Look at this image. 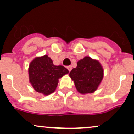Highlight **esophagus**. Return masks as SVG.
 <instances>
[{
	"instance_id": "esophagus-1",
	"label": "esophagus",
	"mask_w": 134,
	"mask_h": 134,
	"mask_svg": "<svg viewBox=\"0 0 134 134\" xmlns=\"http://www.w3.org/2000/svg\"><path fill=\"white\" fill-rule=\"evenodd\" d=\"M67 69L69 70V72L71 71V69H72V67H71V66H67Z\"/></svg>"
}]
</instances>
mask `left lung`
<instances>
[{"mask_svg":"<svg viewBox=\"0 0 134 134\" xmlns=\"http://www.w3.org/2000/svg\"><path fill=\"white\" fill-rule=\"evenodd\" d=\"M103 69L100 63L89 56L78 61L69 76L74 80L76 88L82 94L94 92L103 78Z\"/></svg>","mask_w":134,"mask_h":134,"instance_id":"obj_1","label":"left lung"}]
</instances>
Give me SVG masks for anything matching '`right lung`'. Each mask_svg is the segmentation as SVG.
<instances>
[{
    "label": "right lung",
    "mask_w": 134,
    "mask_h": 134,
    "mask_svg": "<svg viewBox=\"0 0 134 134\" xmlns=\"http://www.w3.org/2000/svg\"><path fill=\"white\" fill-rule=\"evenodd\" d=\"M28 73L30 82L34 90L48 95L55 91L59 78L69 73V71L62 65H54L52 59L45 55L36 58L31 62Z\"/></svg>",
    "instance_id": "add662e5"
}]
</instances>
